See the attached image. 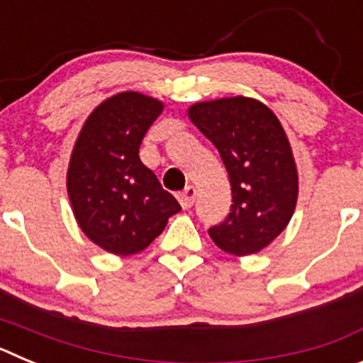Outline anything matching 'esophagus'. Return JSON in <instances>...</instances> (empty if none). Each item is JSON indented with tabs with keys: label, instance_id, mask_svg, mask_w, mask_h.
I'll list each match as a JSON object with an SVG mask.
<instances>
[{
	"label": "esophagus",
	"instance_id": "esophagus-1",
	"mask_svg": "<svg viewBox=\"0 0 363 363\" xmlns=\"http://www.w3.org/2000/svg\"><path fill=\"white\" fill-rule=\"evenodd\" d=\"M194 200H196V189L192 187V185L185 187V191L178 196L179 205H182L184 209H191L192 205H194Z\"/></svg>",
	"mask_w": 363,
	"mask_h": 363
}]
</instances>
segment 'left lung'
Wrapping results in <instances>:
<instances>
[{
  "instance_id": "left-lung-1",
  "label": "left lung",
  "mask_w": 363,
  "mask_h": 363,
  "mask_svg": "<svg viewBox=\"0 0 363 363\" xmlns=\"http://www.w3.org/2000/svg\"><path fill=\"white\" fill-rule=\"evenodd\" d=\"M187 116L218 149L230 182V213L209 236L229 255H256L280 236L296 209L289 138L267 105L247 96L198 101Z\"/></svg>"
}]
</instances>
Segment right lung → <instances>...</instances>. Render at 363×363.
Segmentation results:
<instances>
[{"label": "right lung", "mask_w": 363, "mask_h": 363, "mask_svg": "<svg viewBox=\"0 0 363 363\" xmlns=\"http://www.w3.org/2000/svg\"><path fill=\"white\" fill-rule=\"evenodd\" d=\"M163 101L142 92L111 96L89 114L70 154L67 192L86 238L116 256L143 251L179 203L140 160Z\"/></svg>", "instance_id": "right-lung-1"}]
</instances>
